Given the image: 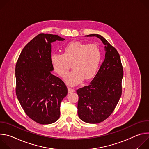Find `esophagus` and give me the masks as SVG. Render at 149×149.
<instances>
[{"mask_svg":"<svg viewBox=\"0 0 149 149\" xmlns=\"http://www.w3.org/2000/svg\"><path fill=\"white\" fill-rule=\"evenodd\" d=\"M68 93H71L75 92V90L73 88H71L70 87H68Z\"/></svg>","mask_w":149,"mask_h":149,"instance_id":"obj_1","label":"esophagus"}]
</instances>
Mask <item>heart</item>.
<instances>
[{"label": "heart", "mask_w": 149, "mask_h": 149, "mask_svg": "<svg viewBox=\"0 0 149 149\" xmlns=\"http://www.w3.org/2000/svg\"><path fill=\"white\" fill-rule=\"evenodd\" d=\"M101 59V52L94 44L72 42L63 48V54L54 53L51 61L54 71L61 78L66 77L70 65L74 70L65 78L70 86H76L84 79L88 81L96 75Z\"/></svg>", "instance_id": "1"}]
</instances>
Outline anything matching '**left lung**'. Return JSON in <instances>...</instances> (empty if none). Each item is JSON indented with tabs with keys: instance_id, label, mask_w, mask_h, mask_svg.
Instances as JSON below:
<instances>
[{
	"instance_id": "left-lung-1",
	"label": "left lung",
	"mask_w": 149,
	"mask_h": 149,
	"mask_svg": "<svg viewBox=\"0 0 149 149\" xmlns=\"http://www.w3.org/2000/svg\"><path fill=\"white\" fill-rule=\"evenodd\" d=\"M97 36L105 45V59L98 72L87 86L77 90L79 99L78 114L84 122L99 123L114 111L122 93L123 68L117 49L104 37Z\"/></svg>"
}]
</instances>
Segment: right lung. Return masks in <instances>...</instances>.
Here are the masks:
<instances>
[{"label":"right lung","mask_w":149,"mask_h":149,"mask_svg":"<svg viewBox=\"0 0 149 149\" xmlns=\"http://www.w3.org/2000/svg\"><path fill=\"white\" fill-rule=\"evenodd\" d=\"M56 35L40 33L21 52L15 67L16 94L26 114L40 124H49L60 117V105L68 89L52 74L51 45L63 40Z\"/></svg>","instance_id":"add662e5"}]
</instances>
